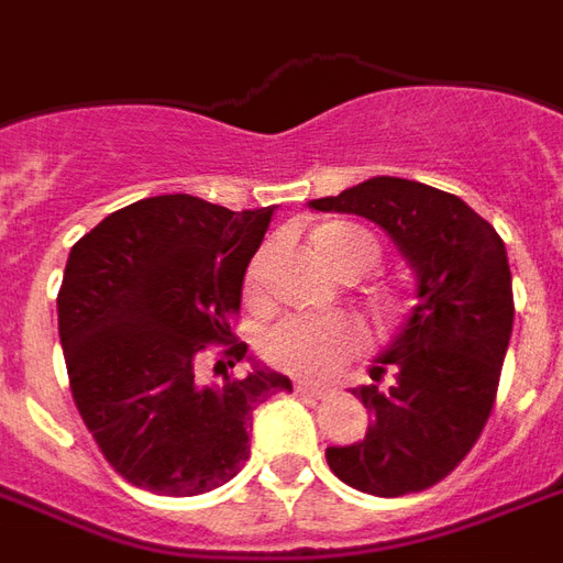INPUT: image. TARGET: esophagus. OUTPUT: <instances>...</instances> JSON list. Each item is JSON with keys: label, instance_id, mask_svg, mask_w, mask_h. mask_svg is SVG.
<instances>
[{"label": "esophagus", "instance_id": "obj_1", "mask_svg": "<svg viewBox=\"0 0 563 563\" xmlns=\"http://www.w3.org/2000/svg\"><path fill=\"white\" fill-rule=\"evenodd\" d=\"M295 394H301V397H310V399H322L328 397V387L310 385V382H298V385H295Z\"/></svg>", "mask_w": 563, "mask_h": 563}]
</instances>
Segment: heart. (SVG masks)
Segmentation results:
<instances>
[{
	"instance_id": "obj_1",
	"label": "heart",
	"mask_w": 563,
	"mask_h": 563,
	"mask_svg": "<svg viewBox=\"0 0 563 563\" xmlns=\"http://www.w3.org/2000/svg\"><path fill=\"white\" fill-rule=\"evenodd\" d=\"M313 247L336 274H366L378 265V244L364 229L328 223L313 232ZM357 349L355 328L343 319L298 316L274 324L262 340V357L283 373L301 378L328 376Z\"/></svg>"
}]
</instances>
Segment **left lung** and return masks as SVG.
<instances>
[{"instance_id": "1", "label": "left lung", "mask_w": 563, "mask_h": 563, "mask_svg": "<svg viewBox=\"0 0 563 563\" xmlns=\"http://www.w3.org/2000/svg\"><path fill=\"white\" fill-rule=\"evenodd\" d=\"M310 208L385 229L418 280L409 319L369 369L373 385L352 390L373 415L364 441L328 448L324 460L361 493L430 489L465 460L493 411L514 334L504 241L460 197L409 178H366ZM387 368L395 382L378 388Z\"/></svg>"}]
</instances>
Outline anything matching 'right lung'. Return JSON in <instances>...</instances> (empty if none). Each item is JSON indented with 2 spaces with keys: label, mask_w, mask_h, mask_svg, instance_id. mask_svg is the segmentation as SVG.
<instances>
[{
  "label": "right lung",
  "mask_w": 563,
  "mask_h": 563,
  "mask_svg": "<svg viewBox=\"0 0 563 563\" xmlns=\"http://www.w3.org/2000/svg\"><path fill=\"white\" fill-rule=\"evenodd\" d=\"M274 208L164 194L112 211L70 247L56 301L70 394L107 462L140 489L187 498L232 481L256 406L292 390L244 343L227 349L229 366L250 364L244 376H202L206 345L232 340L229 316Z\"/></svg>",
  "instance_id": "right-lung-1"
}]
</instances>
